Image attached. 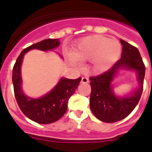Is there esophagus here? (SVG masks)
<instances>
[{"label":"esophagus","instance_id":"esophagus-1","mask_svg":"<svg viewBox=\"0 0 152 152\" xmlns=\"http://www.w3.org/2000/svg\"><path fill=\"white\" fill-rule=\"evenodd\" d=\"M81 83H89V79L88 78V77H83L82 78V80H81Z\"/></svg>","mask_w":152,"mask_h":152}]
</instances>
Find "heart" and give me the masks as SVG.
Wrapping results in <instances>:
<instances>
[{
	"label": "heart",
	"mask_w": 152,
	"mask_h": 152,
	"mask_svg": "<svg viewBox=\"0 0 152 152\" xmlns=\"http://www.w3.org/2000/svg\"><path fill=\"white\" fill-rule=\"evenodd\" d=\"M121 53V46L115 39H108L102 35H91L80 39L73 50L72 62L93 60V65L97 71L104 72L110 69L118 61Z\"/></svg>",
	"instance_id": "1"
}]
</instances>
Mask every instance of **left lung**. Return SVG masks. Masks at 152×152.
Returning <instances> with one entry per match:
<instances>
[{"label": "left lung", "instance_id": "8db88e82", "mask_svg": "<svg viewBox=\"0 0 152 152\" xmlns=\"http://www.w3.org/2000/svg\"><path fill=\"white\" fill-rule=\"evenodd\" d=\"M121 57L106 72L91 76V92L90 108L99 120L106 123L121 121L129 115L140 101L143 92L145 65L137 47L121 39ZM134 70L137 74L139 88L129 96L118 97L114 95L111 83L119 69Z\"/></svg>", "mask_w": 152, "mask_h": 152}]
</instances>
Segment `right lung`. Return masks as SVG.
Wrapping results in <instances>:
<instances>
[{
  "mask_svg": "<svg viewBox=\"0 0 152 152\" xmlns=\"http://www.w3.org/2000/svg\"><path fill=\"white\" fill-rule=\"evenodd\" d=\"M59 39H45L24 49L16 59L12 69V83L18 106L25 116L39 124H50L59 120L67 110L69 98L73 95L81 78L76 80L61 78L54 88L39 99L26 96L22 90L21 64L26 53L36 49L51 50L60 45Z\"/></svg>",
  "mask_w": 152,
  "mask_h": 152,
  "instance_id": "add662e5",
  "label": "right lung"
}]
</instances>
